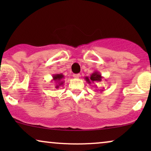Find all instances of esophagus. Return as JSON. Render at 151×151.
Returning <instances> with one entry per match:
<instances>
[{"label":"esophagus","mask_w":151,"mask_h":151,"mask_svg":"<svg viewBox=\"0 0 151 151\" xmlns=\"http://www.w3.org/2000/svg\"><path fill=\"white\" fill-rule=\"evenodd\" d=\"M80 77V74H73V77L75 78V79H77V78H79Z\"/></svg>","instance_id":"obj_1"}]
</instances>
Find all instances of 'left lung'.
Wrapping results in <instances>:
<instances>
[{
	"label": "left lung",
	"instance_id": "1",
	"mask_svg": "<svg viewBox=\"0 0 151 151\" xmlns=\"http://www.w3.org/2000/svg\"><path fill=\"white\" fill-rule=\"evenodd\" d=\"M103 77L101 76V74L98 72V71H94L92 74H91L90 77H85V80L86 82L91 84V82H100L101 81V79H103ZM104 89V88H103ZM103 89L100 90V91H103Z\"/></svg>",
	"mask_w": 151,
	"mask_h": 151
}]
</instances>
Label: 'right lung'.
<instances>
[{"label":"right lung","instance_id":"obj_1","mask_svg":"<svg viewBox=\"0 0 151 151\" xmlns=\"http://www.w3.org/2000/svg\"><path fill=\"white\" fill-rule=\"evenodd\" d=\"M65 76L62 74H55L52 76V79L51 81H54L55 83V87L56 89H58L60 86L64 85V81L62 79H64Z\"/></svg>","mask_w":151,"mask_h":151}]
</instances>
